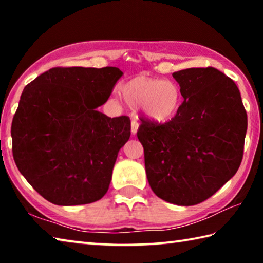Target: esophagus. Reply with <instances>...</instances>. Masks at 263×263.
I'll return each instance as SVG.
<instances>
[{
  "instance_id": "34e87169",
  "label": "esophagus",
  "mask_w": 263,
  "mask_h": 263,
  "mask_svg": "<svg viewBox=\"0 0 263 263\" xmlns=\"http://www.w3.org/2000/svg\"><path fill=\"white\" fill-rule=\"evenodd\" d=\"M138 127H139V124H138V122L133 119V121L131 122V132H132V135H136V133L138 132Z\"/></svg>"
}]
</instances>
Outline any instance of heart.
<instances>
[{
    "label": "heart",
    "instance_id": "1",
    "mask_svg": "<svg viewBox=\"0 0 263 263\" xmlns=\"http://www.w3.org/2000/svg\"><path fill=\"white\" fill-rule=\"evenodd\" d=\"M128 105L139 106L141 114L149 122L163 124L172 121L181 109V87L171 80L138 75L119 88Z\"/></svg>",
    "mask_w": 263,
    "mask_h": 263
}]
</instances>
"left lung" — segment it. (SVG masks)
Segmentation results:
<instances>
[{"instance_id":"8db88e82","label":"left lung","mask_w":263,"mask_h":263,"mask_svg":"<svg viewBox=\"0 0 263 263\" xmlns=\"http://www.w3.org/2000/svg\"><path fill=\"white\" fill-rule=\"evenodd\" d=\"M183 103L172 121H141L138 139L153 193L176 205H195L219 190L242 160L247 114L232 79L213 67L173 73Z\"/></svg>"}]
</instances>
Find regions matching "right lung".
Listing matches in <instances>:
<instances>
[{
  "mask_svg": "<svg viewBox=\"0 0 263 263\" xmlns=\"http://www.w3.org/2000/svg\"><path fill=\"white\" fill-rule=\"evenodd\" d=\"M122 75L117 67H55L24 88L12 119V154L21 174L48 202L81 205L108 191L131 123L96 108Z\"/></svg>",
  "mask_w": 263,
  "mask_h": 263,
  "instance_id": "right-lung-1",
  "label": "right lung"
}]
</instances>
